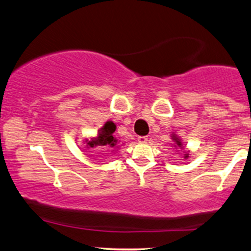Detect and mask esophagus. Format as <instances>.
Returning <instances> with one entry per match:
<instances>
[{
  "mask_svg": "<svg viewBox=\"0 0 251 251\" xmlns=\"http://www.w3.org/2000/svg\"><path fill=\"white\" fill-rule=\"evenodd\" d=\"M137 141H139V143L144 144V143H147L148 137L147 136H139V137H137Z\"/></svg>",
  "mask_w": 251,
  "mask_h": 251,
  "instance_id": "obj_1",
  "label": "esophagus"
}]
</instances>
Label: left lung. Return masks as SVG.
Segmentation results:
<instances>
[{"mask_svg":"<svg viewBox=\"0 0 251 251\" xmlns=\"http://www.w3.org/2000/svg\"><path fill=\"white\" fill-rule=\"evenodd\" d=\"M172 140L174 141V144H173V147H174L176 150L183 149L182 141L177 135H176V134H172ZM177 151H179V150H177ZM189 152H190V151H184V156H183V157H184V159H188V158H189Z\"/></svg>","mask_w":251,"mask_h":251,"instance_id":"obj_1","label":"left lung"}]
</instances>
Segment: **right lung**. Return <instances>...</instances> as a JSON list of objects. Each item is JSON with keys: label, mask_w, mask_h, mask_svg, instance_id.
Instances as JSON below:
<instances>
[{"label": "right lung", "mask_w": 251, "mask_h": 251, "mask_svg": "<svg viewBox=\"0 0 251 251\" xmlns=\"http://www.w3.org/2000/svg\"><path fill=\"white\" fill-rule=\"evenodd\" d=\"M116 130V125L112 122H107L105 124L98 130L97 136L85 139L84 144L86 149H94V148L101 147L102 149H111L112 151L118 149L119 141L114 136Z\"/></svg>", "instance_id": "1"}]
</instances>
